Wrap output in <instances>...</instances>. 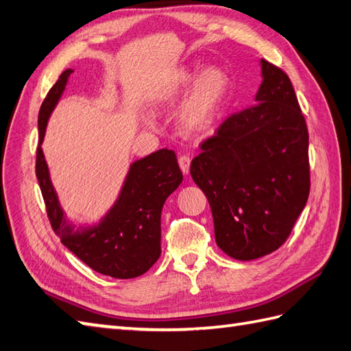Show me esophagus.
<instances>
[{
    "label": "esophagus",
    "mask_w": 351,
    "mask_h": 351,
    "mask_svg": "<svg viewBox=\"0 0 351 351\" xmlns=\"http://www.w3.org/2000/svg\"><path fill=\"white\" fill-rule=\"evenodd\" d=\"M178 165H180L183 173L187 174V173H189V169H191V158L187 155H182L180 158H178Z\"/></svg>",
    "instance_id": "obj_1"
}]
</instances>
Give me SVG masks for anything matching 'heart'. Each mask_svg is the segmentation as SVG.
<instances>
[{
    "label": "heart",
    "instance_id": "heart-1",
    "mask_svg": "<svg viewBox=\"0 0 351 351\" xmlns=\"http://www.w3.org/2000/svg\"><path fill=\"white\" fill-rule=\"evenodd\" d=\"M195 82L189 97L180 110V121L186 131L202 132L215 122L229 88V79L217 66H210L199 75L192 68H178L171 73L158 89L160 104L173 102Z\"/></svg>",
    "mask_w": 351,
    "mask_h": 351
}]
</instances>
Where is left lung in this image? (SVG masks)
<instances>
[{
    "instance_id": "left-lung-1",
    "label": "left lung",
    "mask_w": 351,
    "mask_h": 351,
    "mask_svg": "<svg viewBox=\"0 0 351 351\" xmlns=\"http://www.w3.org/2000/svg\"><path fill=\"white\" fill-rule=\"evenodd\" d=\"M261 64L259 104L226 117L191 164L211 207L216 243L238 261L286 243L311 184L308 130L292 82L267 59Z\"/></svg>"
}]
</instances>
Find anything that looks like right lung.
I'll return each instance as SVG.
<instances>
[{
  "instance_id": "obj_1",
  "label": "right lung",
  "mask_w": 351,
  "mask_h": 351,
  "mask_svg": "<svg viewBox=\"0 0 351 351\" xmlns=\"http://www.w3.org/2000/svg\"><path fill=\"white\" fill-rule=\"evenodd\" d=\"M73 70H65L43 101L38 113L36 174L50 226L61 243L93 271L114 278H134L147 272L160 256V213L164 202L183 180L173 150L160 149L131 167L121 198L95 228L74 229L59 207L43 156L47 119L65 89Z\"/></svg>"
}]
</instances>
